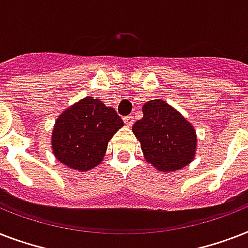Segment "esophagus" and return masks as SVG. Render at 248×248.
I'll use <instances>...</instances> for the list:
<instances>
[{"mask_svg":"<svg viewBox=\"0 0 248 248\" xmlns=\"http://www.w3.org/2000/svg\"><path fill=\"white\" fill-rule=\"evenodd\" d=\"M124 122L126 124H127V126H131V124H134V116H126V117H124Z\"/></svg>","mask_w":248,"mask_h":248,"instance_id":"esophagus-1","label":"esophagus"}]
</instances>
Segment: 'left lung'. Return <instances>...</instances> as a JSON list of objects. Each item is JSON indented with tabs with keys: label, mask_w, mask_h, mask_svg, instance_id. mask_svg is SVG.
Returning <instances> with one entry per match:
<instances>
[{
	"label": "left lung",
	"mask_w": 248,
	"mask_h": 248,
	"mask_svg": "<svg viewBox=\"0 0 248 248\" xmlns=\"http://www.w3.org/2000/svg\"><path fill=\"white\" fill-rule=\"evenodd\" d=\"M143 114V118L132 126V131L148 162L163 172L189 165L194 158L197 145L192 124L159 99L145 103Z\"/></svg>",
	"instance_id": "8db88e82"
}]
</instances>
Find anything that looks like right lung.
Segmentation results:
<instances>
[{
	"label": "right lung",
	"mask_w": 248,
	"mask_h": 248,
	"mask_svg": "<svg viewBox=\"0 0 248 248\" xmlns=\"http://www.w3.org/2000/svg\"><path fill=\"white\" fill-rule=\"evenodd\" d=\"M124 121L99 99L87 96L59 116L52 131V151L68 167L87 171L103 161L108 141Z\"/></svg>",
	"instance_id": "1"
}]
</instances>
